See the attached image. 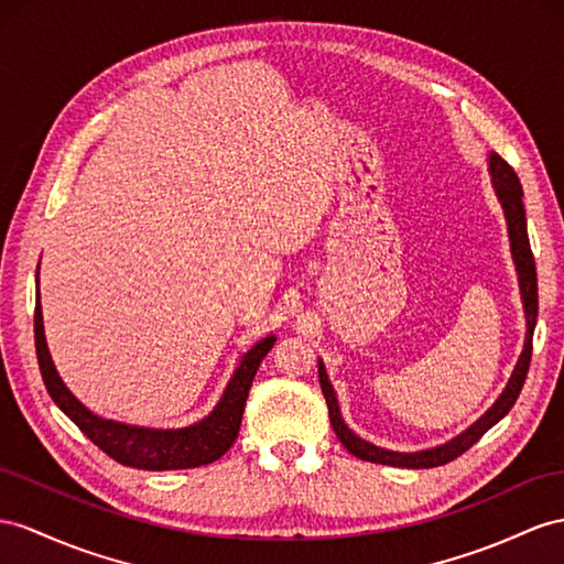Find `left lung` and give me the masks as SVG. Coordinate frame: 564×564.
I'll list each match as a JSON object with an SVG mask.
<instances>
[{"label":"left lung","instance_id":"obj_1","mask_svg":"<svg viewBox=\"0 0 564 564\" xmlns=\"http://www.w3.org/2000/svg\"><path fill=\"white\" fill-rule=\"evenodd\" d=\"M488 171L490 178H494L496 195L502 205L505 212V221H508V234H510V248H512V259L517 267V276H519V291H522V302H524V314H527V338H524V350L519 355L512 377L505 386V391L500 398L494 402L481 420H476L467 431H462L459 436L453 441H447L438 447H429V451L420 453H393L386 451V447L373 445L365 438H359L357 433L348 429V424L343 422L340 408L336 400L334 386L328 381V373L324 369V362L319 359V383H322V393L326 398L328 405V420L330 426H334L338 441L348 447V453L355 457L365 459V462H377V465H391V467H408V469H429V467H441L459 457L462 453H467L469 447L479 441L484 433L496 426L505 414L512 410V405L519 398V391H522L529 362H531V343H533V328H536V316H539V283H536V264H533V254H531V245H529V234H527V216H524V193H522V183H519L514 169L505 162V159L496 152L488 154Z\"/></svg>","mask_w":564,"mask_h":564}]
</instances>
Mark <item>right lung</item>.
I'll use <instances>...</instances> for the list:
<instances>
[{"label":"right lung","mask_w":564,"mask_h":564,"mask_svg":"<svg viewBox=\"0 0 564 564\" xmlns=\"http://www.w3.org/2000/svg\"><path fill=\"white\" fill-rule=\"evenodd\" d=\"M276 338L267 336L242 355L238 369L230 377L221 400L216 408L205 416V420L191 424L185 429H144L131 426L121 422L102 420L93 414L83 402L68 391L59 373L54 369L52 355L47 350L45 326H42V307L40 293L35 302V350L37 365L42 371L52 400L56 402L70 422H74L85 436H88L97 447L113 457L126 467L150 469V471H166V469H193L209 465L219 459L230 445L236 443L245 400H248L250 386L254 373L262 365L267 352L273 348Z\"/></svg>","instance_id":"1"}]
</instances>
